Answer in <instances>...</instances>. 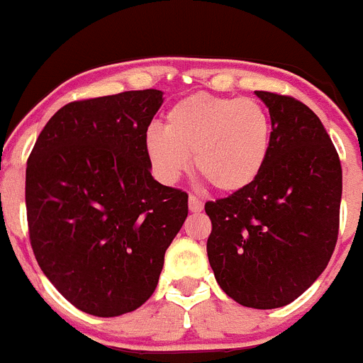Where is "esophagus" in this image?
<instances>
[{"label":"esophagus","instance_id":"1","mask_svg":"<svg viewBox=\"0 0 363 363\" xmlns=\"http://www.w3.org/2000/svg\"><path fill=\"white\" fill-rule=\"evenodd\" d=\"M189 209H191V213H201L203 211V201L194 196V194H191L189 196Z\"/></svg>","mask_w":363,"mask_h":363}]
</instances>
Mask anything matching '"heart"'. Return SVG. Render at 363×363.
Wrapping results in <instances>:
<instances>
[{"label": "heart", "instance_id": "heart-1", "mask_svg": "<svg viewBox=\"0 0 363 363\" xmlns=\"http://www.w3.org/2000/svg\"><path fill=\"white\" fill-rule=\"evenodd\" d=\"M272 143L267 108L252 98L200 92L179 99L165 114V130L145 134V154L163 184L191 167L218 192H238L264 171Z\"/></svg>", "mask_w": 363, "mask_h": 363}]
</instances>
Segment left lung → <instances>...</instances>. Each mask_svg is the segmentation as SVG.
Instances as JSON below:
<instances>
[{"mask_svg":"<svg viewBox=\"0 0 363 363\" xmlns=\"http://www.w3.org/2000/svg\"><path fill=\"white\" fill-rule=\"evenodd\" d=\"M269 107L267 163L243 191L205 203L218 285L243 307L277 309L306 293L335 251L342 165L320 118L293 96L256 91Z\"/></svg>","mask_w":363,"mask_h":363,"instance_id":"left-lung-1","label":"left lung"}]
</instances>
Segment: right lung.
Segmentation results:
<instances>
[{
    "mask_svg": "<svg viewBox=\"0 0 363 363\" xmlns=\"http://www.w3.org/2000/svg\"><path fill=\"white\" fill-rule=\"evenodd\" d=\"M156 89L72 101L27 162L28 238L43 274L74 307L112 318L154 293L189 213V194L150 176L145 134Z\"/></svg>",
    "mask_w": 363,
    "mask_h": 363,
    "instance_id": "right-lung-1",
    "label": "right lung"
}]
</instances>
